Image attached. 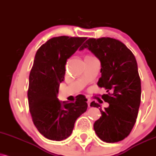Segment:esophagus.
Segmentation results:
<instances>
[{
  "label": "esophagus",
  "instance_id": "34e87169",
  "mask_svg": "<svg viewBox=\"0 0 156 156\" xmlns=\"http://www.w3.org/2000/svg\"><path fill=\"white\" fill-rule=\"evenodd\" d=\"M91 99H87V103H88V107H89V108H90V106H91Z\"/></svg>",
  "mask_w": 156,
  "mask_h": 156
}]
</instances>
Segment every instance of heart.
<instances>
[{"label":"heart","mask_w":156,"mask_h":156,"mask_svg":"<svg viewBox=\"0 0 156 156\" xmlns=\"http://www.w3.org/2000/svg\"><path fill=\"white\" fill-rule=\"evenodd\" d=\"M86 58H91V57H87Z\"/></svg>","instance_id":"obj_1"}]
</instances>
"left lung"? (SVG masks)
Segmentation results:
<instances>
[{
    "mask_svg": "<svg viewBox=\"0 0 156 156\" xmlns=\"http://www.w3.org/2000/svg\"><path fill=\"white\" fill-rule=\"evenodd\" d=\"M84 48L100 61L101 78L97 85L105 89L102 98L109 103L108 108L102 110L98 103L91 102V107L100 108L102 114L94 123V129L103 142L121 141L136 123L141 101V81L136 59L126 45L111 37L89 38L80 50Z\"/></svg>",
    "mask_w": 156,
    "mask_h": 156,
    "instance_id": "1",
    "label": "left lung"
}]
</instances>
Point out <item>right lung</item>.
I'll return each instance as SVG.
<instances>
[{"label":"right lung","mask_w":156,"mask_h":156,"mask_svg":"<svg viewBox=\"0 0 156 156\" xmlns=\"http://www.w3.org/2000/svg\"><path fill=\"white\" fill-rule=\"evenodd\" d=\"M86 40V37H54L35 54L29 76L28 103L33 123L48 140L62 141L70 136L77 119L87 110L84 95H78L73 102L57 98L67 59Z\"/></svg>","instance_id":"obj_1"}]
</instances>
